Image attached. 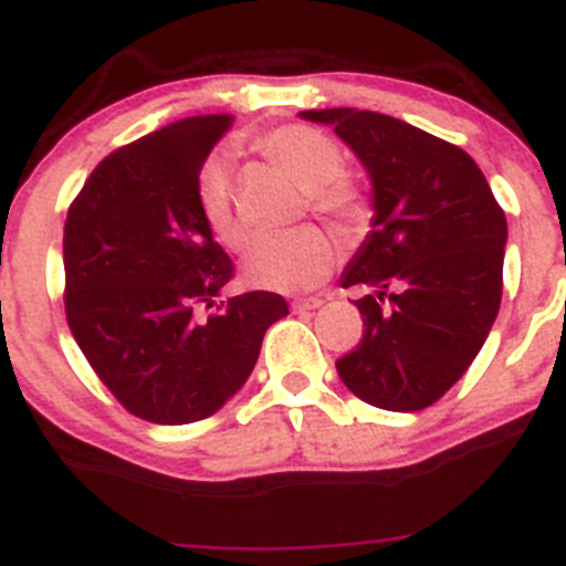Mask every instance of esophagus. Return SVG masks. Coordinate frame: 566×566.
<instances>
[{
  "label": "esophagus",
  "instance_id": "34e87169",
  "mask_svg": "<svg viewBox=\"0 0 566 566\" xmlns=\"http://www.w3.org/2000/svg\"><path fill=\"white\" fill-rule=\"evenodd\" d=\"M323 306V298H317V295H312V298H298L293 301V312L295 315H306V312H315Z\"/></svg>",
  "mask_w": 566,
  "mask_h": 566
}]
</instances>
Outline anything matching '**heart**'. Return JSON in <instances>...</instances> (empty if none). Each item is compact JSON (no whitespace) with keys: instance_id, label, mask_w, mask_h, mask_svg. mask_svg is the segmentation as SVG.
<instances>
[{"instance_id":"heart-1","label":"heart","mask_w":566,"mask_h":566,"mask_svg":"<svg viewBox=\"0 0 566 566\" xmlns=\"http://www.w3.org/2000/svg\"><path fill=\"white\" fill-rule=\"evenodd\" d=\"M262 153L287 169L310 191V208L339 227H353L364 216V193L345 169V153L325 130L312 125H282L260 139ZM199 208L213 235L227 249L249 247V227L235 210L232 177L224 158H216L199 175ZM336 260V249L315 227L262 235L251 249L249 284L273 293H306L325 282Z\"/></svg>"}]
</instances>
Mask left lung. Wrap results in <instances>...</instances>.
Returning <instances> with one entry per match:
<instances>
[{
    "instance_id": "1",
    "label": "left lung",
    "mask_w": 566,
    "mask_h": 566,
    "mask_svg": "<svg viewBox=\"0 0 566 566\" xmlns=\"http://www.w3.org/2000/svg\"><path fill=\"white\" fill-rule=\"evenodd\" d=\"M334 128L373 180V232L342 273L364 336L336 361L342 384L384 410L438 402L482 350L504 290L506 216L458 145L358 108L301 112Z\"/></svg>"
}]
</instances>
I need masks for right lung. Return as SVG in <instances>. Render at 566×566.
Returning a JSON list of instances; mask_svg holds the SVG:
<instances>
[{"label": "right lung", "mask_w": 566, "mask_h": 566, "mask_svg": "<svg viewBox=\"0 0 566 566\" xmlns=\"http://www.w3.org/2000/svg\"><path fill=\"white\" fill-rule=\"evenodd\" d=\"M232 114L177 119L106 156L65 219V315L108 391L153 424L208 419L249 380L262 336L287 315L276 293L232 295L197 188Z\"/></svg>", "instance_id": "obj_1"}]
</instances>
